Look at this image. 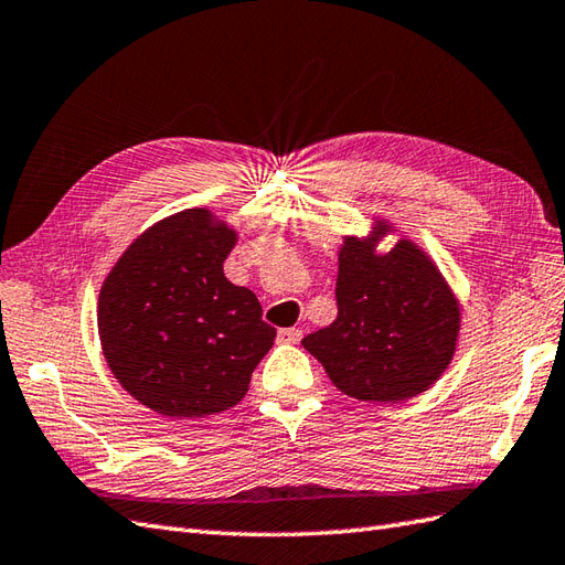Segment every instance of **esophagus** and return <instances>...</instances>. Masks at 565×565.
<instances>
[{
    "instance_id": "34e87169",
    "label": "esophagus",
    "mask_w": 565,
    "mask_h": 565,
    "mask_svg": "<svg viewBox=\"0 0 565 565\" xmlns=\"http://www.w3.org/2000/svg\"><path fill=\"white\" fill-rule=\"evenodd\" d=\"M300 337H303V332H300L298 327H286V330H279V342L284 344H298Z\"/></svg>"
}]
</instances>
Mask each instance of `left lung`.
<instances>
[{"mask_svg":"<svg viewBox=\"0 0 565 565\" xmlns=\"http://www.w3.org/2000/svg\"><path fill=\"white\" fill-rule=\"evenodd\" d=\"M337 310V320L303 337V347L344 395L402 402L448 369L460 308L414 243L399 241L387 255H375L371 241L347 238L339 250Z\"/></svg>","mask_w":565,"mask_h":565,"instance_id":"1","label":"left lung"}]
</instances>
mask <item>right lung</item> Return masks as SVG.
Wrapping results in <instances>:
<instances>
[{
    "instance_id": "right-lung-1",
    "label": "right lung",
    "mask_w": 565,
    "mask_h": 565,
    "mask_svg": "<svg viewBox=\"0 0 565 565\" xmlns=\"http://www.w3.org/2000/svg\"><path fill=\"white\" fill-rule=\"evenodd\" d=\"M233 245L226 223L185 209L139 235L100 288L105 361L129 395L163 416L238 404L277 337L250 288L223 277Z\"/></svg>"
}]
</instances>
